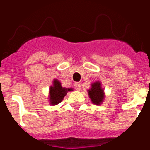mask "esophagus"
<instances>
[{
    "mask_svg": "<svg viewBox=\"0 0 150 150\" xmlns=\"http://www.w3.org/2000/svg\"><path fill=\"white\" fill-rule=\"evenodd\" d=\"M74 87H75V88H76V90H78V91H80V90H81V85H80V83H76L74 84Z\"/></svg>",
    "mask_w": 150,
    "mask_h": 150,
    "instance_id": "obj_1",
    "label": "esophagus"
}]
</instances>
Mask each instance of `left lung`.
<instances>
[{
    "instance_id": "left-lung-1",
    "label": "left lung",
    "mask_w": 150,
    "mask_h": 150,
    "mask_svg": "<svg viewBox=\"0 0 150 150\" xmlns=\"http://www.w3.org/2000/svg\"><path fill=\"white\" fill-rule=\"evenodd\" d=\"M88 94L92 104L100 105L104 100V91L101 87V83L95 82L91 84V88L88 90Z\"/></svg>"
}]
</instances>
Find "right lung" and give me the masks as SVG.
Returning <instances> with one entry per match:
<instances>
[{"label": "right lung", "mask_w": 150, "mask_h": 150, "mask_svg": "<svg viewBox=\"0 0 150 150\" xmlns=\"http://www.w3.org/2000/svg\"><path fill=\"white\" fill-rule=\"evenodd\" d=\"M73 91V88H66L62 86L60 81L58 79H53L52 85L49 91V101L52 106L59 104L62 101L64 96L68 91Z\"/></svg>", "instance_id": "add662e5"}]
</instances>
